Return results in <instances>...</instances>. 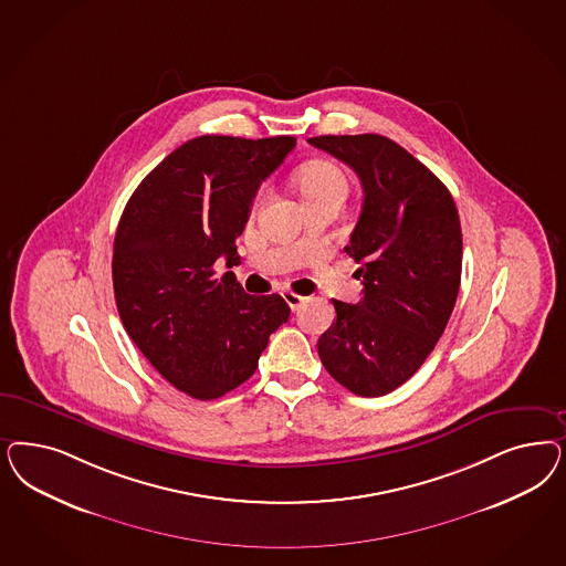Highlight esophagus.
<instances>
[{"label":"esophagus","instance_id":"1","mask_svg":"<svg viewBox=\"0 0 566 566\" xmlns=\"http://www.w3.org/2000/svg\"><path fill=\"white\" fill-rule=\"evenodd\" d=\"M283 300L287 302V306L292 308V311H300V306L304 304V295H300V293H293V292H283Z\"/></svg>","mask_w":566,"mask_h":566}]
</instances>
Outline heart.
Here are the masks:
<instances>
[{
    "label": "heart",
    "instance_id": "1",
    "mask_svg": "<svg viewBox=\"0 0 566 566\" xmlns=\"http://www.w3.org/2000/svg\"><path fill=\"white\" fill-rule=\"evenodd\" d=\"M295 185L306 201L318 200L333 191H347L346 175L333 163H325V160H316V163L302 166L297 170ZM262 193H264V189L258 191L255 200H260Z\"/></svg>",
    "mask_w": 566,
    "mask_h": 566
}]
</instances>
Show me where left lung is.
Wrapping results in <instances>:
<instances>
[{
	"label": "left lung",
	"mask_w": 566,
	"mask_h": 566,
	"mask_svg": "<svg viewBox=\"0 0 566 566\" xmlns=\"http://www.w3.org/2000/svg\"><path fill=\"white\" fill-rule=\"evenodd\" d=\"M312 146L346 163L365 201L346 252L363 300H333L337 318L318 339L328 375L363 398L406 384L433 352L457 304L462 231L448 187L384 135H321Z\"/></svg>",
	"instance_id": "left-lung-1"
}]
</instances>
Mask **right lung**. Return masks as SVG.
Masks as SVG:
<instances>
[{
	"label": "right lung",
	"mask_w": 566,
	"mask_h": 566,
	"mask_svg": "<svg viewBox=\"0 0 566 566\" xmlns=\"http://www.w3.org/2000/svg\"><path fill=\"white\" fill-rule=\"evenodd\" d=\"M295 147L290 135H201L168 154L125 206L112 281L128 337L151 366L196 400H217L254 375L271 333L287 323L279 295H250L235 274L260 182Z\"/></svg>",
	"instance_id": "right-lung-1"
}]
</instances>
